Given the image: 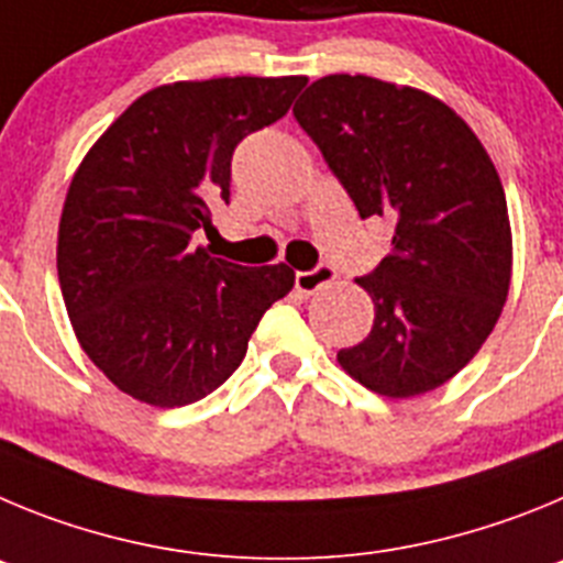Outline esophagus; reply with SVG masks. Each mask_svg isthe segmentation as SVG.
I'll return each instance as SVG.
<instances>
[{"label": "esophagus", "mask_w": 563, "mask_h": 563, "mask_svg": "<svg viewBox=\"0 0 563 563\" xmlns=\"http://www.w3.org/2000/svg\"><path fill=\"white\" fill-rule=\"evenodd\" d=\"M333 280H336V269L322 263V266H317V269H311V272H297V277H294V286H297V291L300 294H313Z\"/></svg>", "instance_id": "1"}]
</instances>
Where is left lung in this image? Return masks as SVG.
Returning <instances> with one entry per match:
<instances>
[{
    "instance_id": "8db88e82",
    "label": "left lung",
    "mask_w": 563,
    "mask_h": 563,
    "mask_svg": "<svg viewBox=\"0 0 563 563\" xmlns=\"http://www.w3.org/2000/svg\"><path fill=\"white\" fill-rule=\"evenodd\" d=\"M294 118L358 216L395 221L393 252L358 277L373 331L336 353L362 387L415 398L477 356L508 300L514 235L488 151L452 106L369 75H325Z\"/></svg>"
}]
</instances>
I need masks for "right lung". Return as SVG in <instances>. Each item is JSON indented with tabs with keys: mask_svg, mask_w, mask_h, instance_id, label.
<instances>
[{
	"mask_svg": "<svg viewBox=\"0 0 563 563\" xmlns=\"http://www.w3.org/2000/svg\"><path fill=\"white\" fill-rule=\"evenodd\" d=\"M308 78L162 84L136 98L69 181L58 283L86 356L118 389L174 409L221 387L294 269L238 266L194 246L210 201L230 199V162L280 120Z\"/></svg>",
	"mask_w": 563,
	"mask_h": 563,
	"instance_id": "1",
	"label": "right lung"
}]
</instances>
